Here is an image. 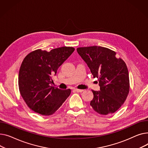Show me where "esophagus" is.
<instances>
[{
    "label": "esophagus",
    "instance_id": "obj_1",
    "mask_svg": "<svg viewBox=\"0 0 148 148\" xmlns=\"http://www.w3.org/2000/svg\"><path fill=\"white\" fill-rule=\"evenodd\" d=\"M74 90L75 91H76V92H82L84 91V90H79V89H77V88L74 89Z\"/></svg>",
    "mask_w": 148,
    "mask_h": 148
}]
</instances>
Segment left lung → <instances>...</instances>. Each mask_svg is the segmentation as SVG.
<instances>
[{"label":"left lung","instance_id":"obj_1","mask_svg":"<svg viewBox=\"0 0 148 148\" xmlns=\"http://www.w3.org/2000/svg\"><path fill=\"white\" fill-rule=\"evenodd\" d=\"M77 52L97 77L100 91L92 90L93 109L101 115L115 112L125 101L130 90L129 74L125 63L116 58V53L107 48L93 46L77 48Z\"/></svg>","mask_w":148,"mask_h":148}]
</instances>
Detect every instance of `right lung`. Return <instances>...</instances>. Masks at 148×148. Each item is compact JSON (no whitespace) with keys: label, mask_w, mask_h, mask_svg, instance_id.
Wrapping results in <instances>:
<instances>
[{"label":"right lung","mask_w":148,"mask_h":148,"mask_svg":"<svg viewBox=\"0 0 148 148\" xmlns=\"http://www.w3.org/2000/svg\"><path fill=\"white\" fill-rule=\"evenodd\" d=\"M74 51L73 47H67L49 52L37 49L24 58L19 71L18 86L22 97L32 110L51 115L70 95V89L61 90L50 84L58 67Z\"/></svg>","instance_id":"right-lung-1"}]
</instances>
